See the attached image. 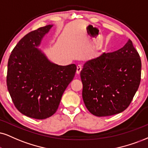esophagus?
<instances>
[{"label":"esophagus","instance_id":"34e87169","mask_svg":"<svg viewBox=\"0 0 148 148\" xmlns=\"http://www.w3.org/2000/svg\"><path fill=\"white\" fill-rule=\"evenodd\" d=\"M82 69V67L81 65H78L77 66V71H76V73H77V74L79 75L80 73V72H81Z\"/></svg>","mask_w":148,"mask_h":148}]
</instances>
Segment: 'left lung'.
<instances>
[{
    "label": "left lung",
    "mask_w": 148,
    "mask_h": 148,
    "mask_svg": "<svg viewBox=\"0 0 148 148\" xmlns=\"http://www.w3.org/2000/svg\"><path fill=\"white\" fill-rule=\"evenodd\" d=\"M141 75V58L130 40L116 51L88 60L80 73L86 107L97 116L123 112L138 90Z\"/></svg>",
    "instance_id": "8db88e82"
}]
</instances>
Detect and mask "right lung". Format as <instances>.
<instances>
[{
  "label": "right lung",
  "instance_id": "right-lung-1",
  "mask_svg": "<svg viewBox=\"0 0 148 148\" xmlns=\"http://www.w3.org/2000/svg\"><path fill=\"white\" fill-rule=\"evenodd\" d=\"M53 25L25 35L12 50L7 64V86L12 101L22 114L36 119L52 116L77 67L51 62L39 49L42 38Z\"/></svg>",
  "mask_w": 148,
  "mask_h": 148
}]
</instances>
